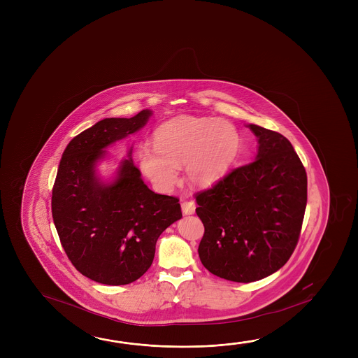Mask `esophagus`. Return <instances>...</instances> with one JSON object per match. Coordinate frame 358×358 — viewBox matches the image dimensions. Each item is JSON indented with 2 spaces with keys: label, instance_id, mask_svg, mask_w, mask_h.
<instances>
[{
  "label": "esophagus",
  "instance_id": "1",
  "mask_svg": "<svg viewBox=\"0 0 358 358\" xmlns=\"http://www.w3.org/2000/svg\"><path fill=\"white\" fill-rule=\"evenodd\" d=\"M182 212L185 215H194V210H196V205L194 201H185L182 202Z\"/></svg>",
  "mask_w": 358,
  "mask_h": 358
}]
</instances>
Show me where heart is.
I'll return each mask as SVG.
<instances>
[{"label": "heart", "mask_w": 358, "mask_h": 358, "mask_svg": "<svg viewBox=\"0 0 358 358\" xmlns=\"http://www.w3.org/2000/svg\"><path fill=\"white\" fill-rule=\"evenodd\" d=\"M153 146L140 147L137 162L155 187L170 191L182 166L192 186L206 187L227 173L240 151L241 137L226 120L180 116L153 131Z\"/></svg>", "instance_id": "b5f03b06"}]
</instances>
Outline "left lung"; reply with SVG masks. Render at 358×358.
Returning a JSON list of instances; mask_svg holds the SVG:
<instances>
[{
  "label": "left lung",
  "instance_id": "1",
  "mask_svg": "<svg viewBox=\"0 0 358 358\" xmlns=\"http://www.w3.org/2000/svg\"><path fill=\"white\" fill-rule=\"evenodd\" d=\"M257 137L255 161L196 194L205 226L202 264L229 281L262 280L291 257L307 203V175L291 142L278 132L247 124Z\"/></svg>",
  "mask_w": 358,
  "mask_h": 358
}]
</instances>
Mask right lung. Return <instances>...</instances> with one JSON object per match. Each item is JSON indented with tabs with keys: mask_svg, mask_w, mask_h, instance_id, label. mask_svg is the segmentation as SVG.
I'll list each match as a JSON object with an SVG mask.
<instances>
[{
	"mask_svg": "<svg viewBox=\"0 0 358 358\" xmlns=\"http://www.w3.org/2000/svg\"><path fill=\"white\" fill-rule=\"evenodd\" d=\"M152 116L105 118L73 137L62 153L52 189V217L61 245L78 272L92 281L121 286L152 264L156 242L182 217L178 199L155 194L132 161V147L111 182L97 164L107 147L135 134Z\"/></svg>",
	"mask_w": 358,
	"mask_h": 358,
	"instance_id": "1",
	"label": "right lung"
}]
</instances>
